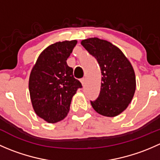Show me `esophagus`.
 Segmentation results:
<instances>
[{"label": "esophagus", "mask_w": 160, "mask_h": 160, "mask_svg": "<svg viewBox=\"0 0 160 160\" xmlns=\"http://www.w3.org/2000/svg\"><path fill=\"white\" fill-rule=\"evenodd\" d=\"M80 82H81V83L83 86H85V84H86V79L82 78L81 80H80Z\"/></svg>", "instance_id": "34e87169"}]
</instances>
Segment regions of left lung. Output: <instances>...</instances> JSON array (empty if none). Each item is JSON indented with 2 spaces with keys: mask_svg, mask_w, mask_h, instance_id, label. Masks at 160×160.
Listing matches in <instances>:
<instances>
[{
  "mask_svg": "<svg viewBox=\"0 0 160 160\" xmlns=\"http://www.w3.org/2000/svg\"><path fill=\"white\" fill-rule=\"evenodd\" d=\"M81 45L98 60L101 70V86L97 100L90 101L98 114L114 117L127 108L136 88L135 71L124 53L106 40L90 38Z\"/></svg>",
  "mask_w": 160,
  "mask_h": 160,
  "instance_id": "left-lung-1",
  "label": "left lung"
}]
</instances>
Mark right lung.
Masks as SVG:
<instances>
[{"label": "right lung", "instance_id": "obj_1", "mask_svg": "<svg viewBox=\"0 0 160 160\" xmlns=\"http://www.w3.org/2000/svg\"><path fill=\"white\" fill-rule=\"evenodd\" d=\"M77 40L50 45L38 56L31 71L28 88L35 114L49 123L67 117L73 95L81 83L73 77L67 60Z\"/></svg>", "mask_w": 160, "mask_h": 160}]
</instances>
